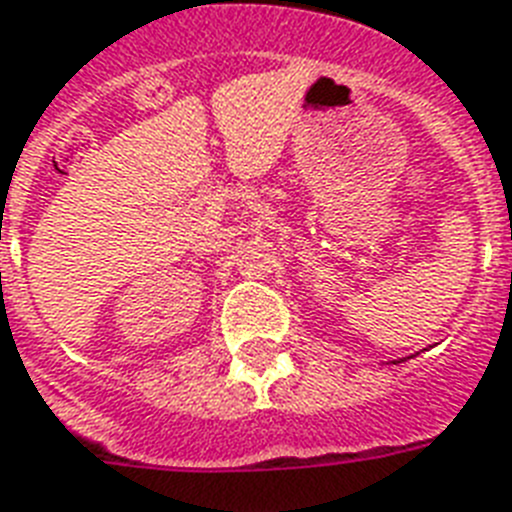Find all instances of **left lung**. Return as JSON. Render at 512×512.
<instances>
[{
    "label": "left lung",
    "mask_w": 512,
    "mask_h": 512,
    "mask_svg": "<svg viewBox=\"0 0 512 512\" xmlns=\"http://www.w3.org/2000/svg\"><path fill=\"white\" fill-rule=\"evenodd\" d=\"M392 363H402V360H392Z\"/></svg>",
    "instance_id": "1"
}]
</instances>
